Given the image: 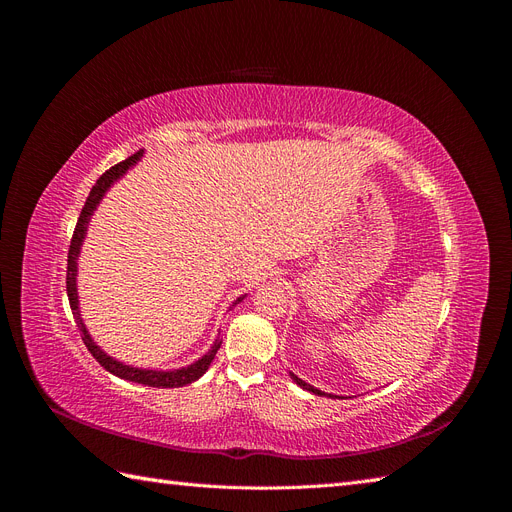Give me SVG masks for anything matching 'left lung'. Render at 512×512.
Returning a JSON list of instances; mask_svg holds the SVG:
<instances>
[{"instance_id":"8db88e82","label":"left lung","mask_w":512,"mask_h":512,"mask_svg":"<svg viewBox=\"0 0 512 512\" xmlns=\"http://www.w3.org/2000/svg\"><path fill=\"white\" fill-rule=\"evenodd\" d=\"M290 378H292L294 382H297V384L301 386V389H305V391H309V393H314V395H320V397H322V395H327V397H337V395H331V393H324V391H318V389H316V386H312V384H307V382H305V380H301L299 376H294V374H292V371H290Z\"/></svg>"}]
</instances>
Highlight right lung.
<instances>
[{
    "mask_svg": "<svg viewBox=\"0 0 512 512\" xmlns=\"http://www.w3.org/2000/svg\"><path fill=\"white\" fill-rule=\"evenodd\" d=\"M145 149L136 151L134 156H130L128 160H123L119 164H115L113 168H108L106 173L96 181L94 188H91L89 196H87V203L79 215V222H76V228H74V235H72V241H70V252H68V275H66V288H68V301H70V307H72V314H74V320H76V327H79L81 331V337L83 342L87 346V350L94 354V359L106 369L111 371L113 376L121 378V380H130V382H138V384H145V386H156V389H179V386H185V384H192L196 382L200 376L205 374V371L209 369L211 361L215 359V354H218L220 346H222V339L218 337L213 342L211 350L207 354L200 356L198 361L185 365V367H179V369H143V367H134V365H128V363H121L117 359H113L111 354H106L96 342L94 337L89 335L85 322L81 318V307H79V288H76V275H79V254H81V247H83V241L87 237V228H89V222H91V215H94V211L98 209L100 200L104 198V194L113 188V185L128 173V170L132 166L138 164V160L143 158ZM245 299V294H241V297L232 303L237 305Z\"/></svg>",
    "mask_w": 512,
    "mask_h": 512,
    "instance_id": "right-lung-1",
    "label": "right lung"
}]
</instances>
